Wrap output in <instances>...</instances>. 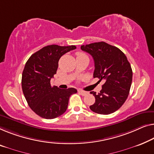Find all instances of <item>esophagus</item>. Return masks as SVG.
I'll return each mask as SVG.
<instances>
[{
    "label": "esophagus",
    "instance_id": "34e87169",
    "mask_svg": "<svg viewBox=\"0 0 154 154\" xmlns=\"http://www.w3.org/2000/svg\"><path fill=\"white\" fill-rule=\"evenodd\" d=\"M79 92L81 94L82 96H85V95H87L88 94V92H85V91H83V90H79Z\"/></svg>",
    "mask_w": 154,
    "mask_h": 154
}]
</instances>
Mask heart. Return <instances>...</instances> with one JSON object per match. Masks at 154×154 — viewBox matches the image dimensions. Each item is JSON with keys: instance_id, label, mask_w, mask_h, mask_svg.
Wrapping results in <instances>:
<instances>
[{"instance_id": "b5f03b06", "label": "heart", "mask_w": 154, "mask_h": 154, "mask_svg": "<svg viewBox=\"0 0 154 154\" xmlns=\"http://www.w3.org/2000/svg\"><path fill=\"white\" fill-rule=\"evenodd\" d=\"M85 54L84 53H78V56H79V55H84Z\"/></svg>"}]
</instances>
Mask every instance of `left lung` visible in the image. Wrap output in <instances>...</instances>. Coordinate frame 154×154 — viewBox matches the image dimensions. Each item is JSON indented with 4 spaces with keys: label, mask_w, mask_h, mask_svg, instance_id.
<instances>
[{
    "label": "left lung",
    "mask_w": 154,
    "mask_h": 154,
    "mask_svg": "<svg viewBox=\"0 0 154 154\" xmlns=\"http://www.w3.org/2000/svg\"><path fill=\"white\" fill-rule=\"evenodd\" d=\"M81 48L93 57L94 78L106 81L99 94L90 92L95 97L90 110L101 115L115 112L126 101L132 82V69L126 56L116 46L104 42L82 45Z\"/></svg>",
    "instance_id": "1"
}]
</instances>
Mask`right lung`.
<instances>
[{
	"label": "right lung",
	"mask_w": 154,
	"mask_h": 154,
	"mask_svg": "<svg viewBox=\"0 0 154 154\" xmlns=\"http://www.w3.org/2000/svg\"><path fill=\"white\" fill-rule=\"evenodd\" d=\"M75 48L73 45L46 46L26 62L22 73V90L28 106L39 117L51 119L62 115L67 109L70 96L77 92L73 88L62 90L51 85L60 58Z\"/></svg>",
	"instance_id": "obj_1"
}]
</instances>
